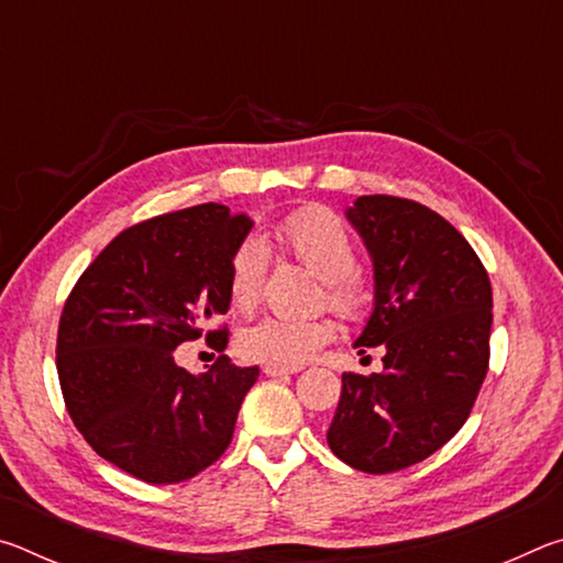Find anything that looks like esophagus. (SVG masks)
Here are the masks:
<instances>
[{
	"label": "esophagus",
	"instance_id": "1",
	"mask_svg": "<svg viewBox=\"0 0 563 563\" xmlns=\"http://www.w3.org/2000/svg\"><path fill=\"white\" fill-rule=\"evenodd\" d=\"M263 373L268 377H283V375H295L300 373V367H288V365H265Z\"/></svg>",
	"mask_w": 563,
	"mask_h": 563
}]
</instances>
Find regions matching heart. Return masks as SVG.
<instances>
[{"mask_svg": "<svg viewBox=\"0 0 563 563\" xmlns=\"http://www.w3.org/2000/svg\"><path fill=\"white\" fill-rule=\"evenodd\" d=\"M275 241L285 253L322 278V300L345 318H355L367 302L357 273V243L338 213L325 206H302L275 223ZM268 275V247L245 238L228 263V300L241 316L258 308ZM335 338L328 318H265L238 338L241 355L268 365L298 367Z\"/></svg>", "mask_w": 563, "mask_h": 563, "instance_id": "heart-1", "label": "heart"}]
</instances>
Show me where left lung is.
<instances>
[{"label":"left lung","instance_id":"obj_1","mask_svg":"<svg viewBox=\"0 0 563 563\" xmlns=\"http://www.w3.org/2000/svg\"><path fill=\"white\" fill-rule=\"evenodd\" d=\"M347 218L375 261V310L355 347L383 345L385 369L342 375L328 444L352 470L389 474L462 430L489 369L492 283L440 213L399 196H362Z\"/></svg>","mask_w":563,"mask_h":563}]
</instances>
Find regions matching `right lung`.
Segmentation results:
<instances>
[{
	"label": "right lung",
	"mask_w": 563,
	"mask_h": 563,
	"mask_svg": "<svg viewBox=\"0 0 563 563\" xmlns=\"http://www.w3.org/2000/svg\"><path fill=\"white\" fill-rule=\"evenodd\" d=\"M251 218L221 203L154 216L103 247L64 302L56 373L76 430L141 482L176 484L221 460L258 367L218 355L206 375L176 365V347L206 338L223 352L228 263Z\"/></svg>",
	"instance_id": "right-lung-1"
}]
</instances>
